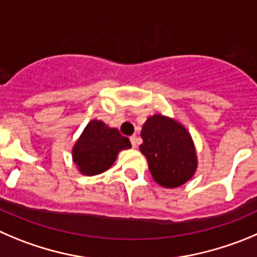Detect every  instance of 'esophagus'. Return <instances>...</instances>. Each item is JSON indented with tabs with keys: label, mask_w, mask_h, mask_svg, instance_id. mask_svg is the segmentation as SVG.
Masks as SVG:
<instances>
[{
	"label": "esophagus",
	"mask_w": 257,
	"mask_h": 257,
	"mask_svg": "<svg viewBox=\"0 0 257 257\" xmlns=\"http://www.w3.org/2000/svg\"><path fill=\"white\" fill-rule=\"evenodd\" d=\"M131 143H132V146H133L134 148H137V147H138V143H140V138H138L137 136H132L131 137Z\"/></svg>",
	"instance_id": "esophagus-1"
}]
</instances>
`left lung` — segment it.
<instances>
[{
    "mask_svg": "<svg viewBox=\"0 0 257 257\" xmlns=\"http://www.w3.org/2000/svg\"><path fill=\"white\" fill-rule=\"evenodd\" d=\"M140 150L146 156L152 177L167 189L188 183L198 167L195 146L188 129L162 114L150 116L141 132Z\"/></svg>",
    "mask_w": 257,
    "mask_h": 257,
    "instance_id": "1",
    "label": "left lung"
}]
</instances>
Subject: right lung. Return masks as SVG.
Masks as SVG:
<instances>
[{
	"label": "right lung",
	"instance_id": "right-lung-1",
	"mask_svg": "<svg viewBox=\"0 0 257 257\" xmlns=\"http://www.w3.org/2000/svg\"><path fill=\"white\" fill-rule=\"evenodd\" d=\"M131 147L128 138L121 136L116 128L93 119L74 143L72 160L81 174L93 176L109 170L119 152Z\"/></svg>",
	"mask_w": 257,
	"mask_h": 257
}]
</instances>
